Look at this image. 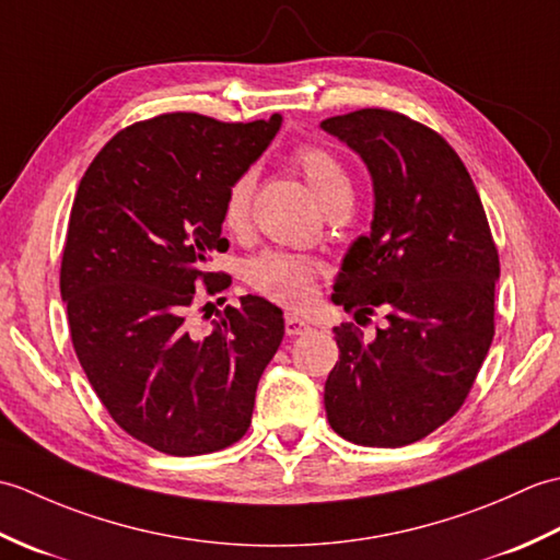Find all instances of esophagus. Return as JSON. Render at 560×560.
Instances as JSON below:
<instances>
[{"mask_svg":"<svg viewBox=\"0 0 560 560\" xmlns=\"http://www.w3.org/2000/svg\"><path fill=\"white\" fill-rule=\"evenodd\" d=\"M305 331H311V325L301 319L299 315H287V335L289 337H299L305 335Z\"/></svg>","mask_w":560,"mask_h":560,"instance_id":"34e87169","label":"esophagus"}]
</instances>
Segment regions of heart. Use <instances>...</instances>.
<instances>
[{"label":"heart","instance_id":"b5f03b06","mask_svg":"<svg viewBox=\"0 0 560 560\" xmlns=\"http://www.w3.org/2000/svg\"><path fill=\"white\" fill-rule=\"evenodd\" d=\"M293 163L303 173L323 209L337 205V201H351V177L331 151L315 144H303L293 151ZM255 185V171H245L231 183L223 199V225L229 231L243 233L247 229ZM317 271V261L311 257L283 253V249H267L247 265V281L249 287L271 301L303 307L313 301Z\"/></svg>","mask_w":560,"mask_h":560}]
</instances>
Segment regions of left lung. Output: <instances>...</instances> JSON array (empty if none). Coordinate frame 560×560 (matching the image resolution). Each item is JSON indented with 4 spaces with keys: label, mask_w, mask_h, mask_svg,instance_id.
<instances>
[{
    "label": "left lung",
    "mask_w": 560,
    "mask_h": 560,
    "mask_svg": "<svg viewBox=\"0 0 560 560\" xmlns=\"http://www.w3.org/2000/svg\"><path fill=\"white\" fill-rule=\"evenodd\" d=\"M319 127L359 153L375 197L331 301L387 313L371 341L335 327L327 421L355 445L401 447L452 419L477 380L493 341L498 249L467 168L433 129L380 108Z\"/></svg>",
    "instance_id": "1"
}]
</instances>
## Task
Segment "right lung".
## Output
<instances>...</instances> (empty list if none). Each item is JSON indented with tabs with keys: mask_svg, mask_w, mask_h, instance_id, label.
Instances as JSON below:
<instances>
[{
	"mask_svg": "<svg viewBox=\"0 0 560 560\" xmlns=\"http://www.w3.org/2000/svg\"><path fill=\"white\" fill-rule=\"evenodd\" d=\"M279 127L281 115H159L115 135L79 183L59 271L71 343L115 423L165 455L241 440L283 339L281 307L259 295L225 307L209 335L187 325L199 281L229 287L207 271L229 243L223 199Z\"/></svg>",
	"mask_w": 560,
	"mask_h": 560,
	"instance_id": "1",
	"label": "right lung"
}]
</instances>
